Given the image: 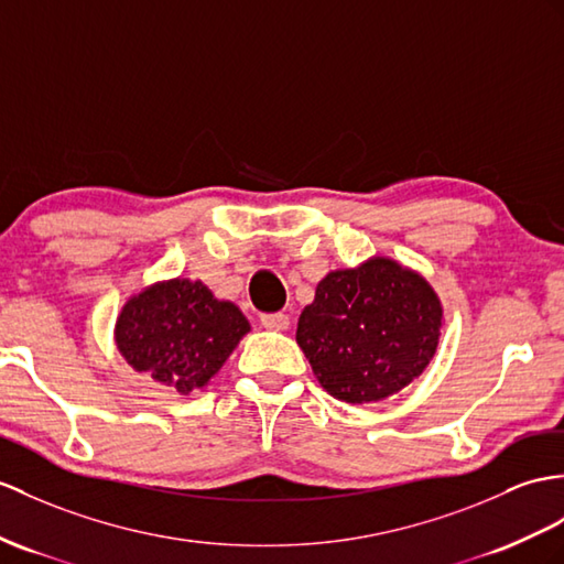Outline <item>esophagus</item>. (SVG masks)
Segmentation results:
<instances>
[{
  "instance_id": "esophagus-1",
  "label": "esophagus",
  "mask_w": 564,
  "mask_h": 564,
  "mask_svg": "<svg viewBox=\"0 0 564 564\" xmlns=\"http://www.w3.org/2000/svg\"><path fill=\"white\" fill-rule=\"evenodd\" d=\"M260 323H263V327H268V329H274V333H284V329L290 327V315H284V313H265L263 318H260Z\"/></svg>"
}]
</instances>
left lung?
<instances>
[{
    "label": "left lung",
    "mask_w": 564,
    "mask_h": 564,
    "mask_svg": "<svg viewBox=\"0 0 564 564\" xmlns=\"http://www.w3.org/2000/svg\"><path fill=\"white\" fill-rule=\"evenodd\" d=\"M441 296L421 272L388 256L329 270L301 311L296 345L325 392L347 404L386 402L437 351Z\"/></svg>",
    "instance_id": "8db88e82"
}]
</instances>
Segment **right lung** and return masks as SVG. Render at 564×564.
I'll return each instance as SVG.
<instances>
[{"mask_svg": "<svg viewBox=\"0 0 564 564\" xmlns=\"http://www.w3.org/2000/svg\"><path fill=\"white\" fill-rule=\"evenodd\" d=\"M251 333L237 304L217 299L200 280H155L117 313L115 345L133 370L178 394L205 390Z\"/></svg>", "mask_w": 564, "mask_h": 564, "instance_id": "right-lung-1", "label": "right lung"}]
</instances>
